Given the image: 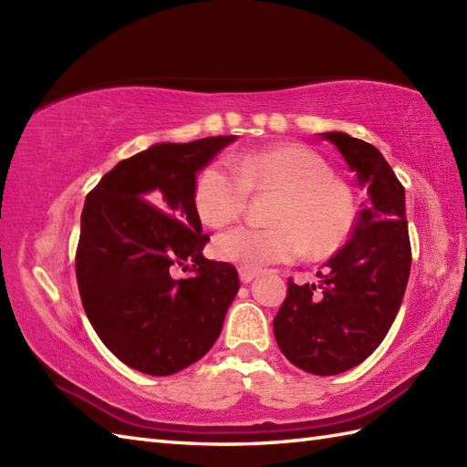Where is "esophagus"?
<instances>
[{"label": "esophagus", "instance_id": "1", "mask_svg": "<svg viewBox=\"0 0 467 467\" xmlns=\"http://www.w3.org/2000/svg\"><path fill=\"white\" fill-rule=\"evenodd\" d=\"M239 276H241L243 283H251V281L254 279V276H259V271L244 269V266H241V269H239Z\"/></svg>", "mask_w": 467, "mask_h": 467}]
</instances>
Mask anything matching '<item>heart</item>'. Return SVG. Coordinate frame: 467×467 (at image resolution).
<instances>
[{"label":"heart","instance_id":"b5f03b06","mask_svg":"<svg viewBox=\"0 0 467 467\" xmlns=\"http://www.w3.org/2000/svg\"><path fill=\"white\" fill-rule=\"evenodd\" d=\"M233 171L211 164L194 182V208L206 226L239 218L249 194H276L273 226H236L214 239L218 259L259 269L289 263L306 251L329 259L349 241L355 226L351 191L313 148L283 142L233 158Z\"/></svg>","mask_w":467,"mask_h":467}]
</instances>
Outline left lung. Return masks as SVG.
<instances>
[{
  "label": "left lung",
  "mask_w": 467,
  "mask_h": 467,
  "mask_svg": "<svg viewBox=\"0 0 467 467\" xmlns=\"http://www.w3.org/2000/svg\"><path fill=\"white\" fill-rule=\"evenodd\" d=\"M357 174L367 201L351 239L319 271L321 283L295 285L273 321L283 355L313 375H337L365 361L398 315L411 269L405 191L375 146L325 132Z\"/></svg>",
  "instance_id": "1"
}]
</instances>
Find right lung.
<instances>
[{
    "mask_svg": "<svg viewBox=\"0 0 467 467\" xmlns=\"http://www.w3.org/2000/svg\"><path fill=\"white\" fill-rule=\"evenodd\" d=\"M234 138L154 144L118 162L86 196L78 289L98 337L136 371H182L221 335L239 275L204 259L194 182ZM176 268L192 275L176 280Z\"/></svg>",
    "mask_w": 467,
    "mask_h": 467,
    "instance_id": "1",
    "label": "right lung"
}]
</instances>
